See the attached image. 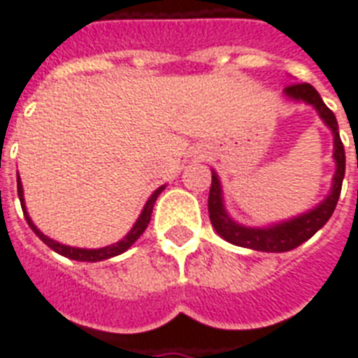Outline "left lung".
I'll return each instance as SVG.
<instances>
[{
    "instance_id": "obj_1",
    "label": "left lung",
    "mask_w": 358,
    "mask_h": 358,
    "mask_svg": "<svg viewBox=\"0 0 358 358\" xmlns=\"http://www.w3.org/2000/svg\"><path fill=\"white\" fill-rule=\"evenodd\" d=\"M284 92L292 99L313 105L318 110V115L322 117L324 122L330 126L331 132H334V159H336L338 169H336V174H334V186H331L330 195L316 209L308 210L307 215H301V217L293 218V220L270 226V228H248V226L234 222L232 218L228 217L224 205H222L220 182H218V176L215 172H213V182H210L209 192V218L210 224L217 230L218 236L234 243V245L255 249V251H266V253L292 251V249L299 248L301 243L310 240L330 220L331 213L338 205L341 184H343V176H345V149H343V143H341V138H339L336 115L326 107L320 94L307 82L289 84Z\"/></svg>"
}]
</instances>
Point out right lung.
Returning <instances> with one entry per match:
<instances>
[{
  "label": "right lung",
  "mask_w": 358,
  "mask_h": 358,
  "mask_svg": "<svg viewBox=\"0 0 358 358\" xmlns=\"http://www.w3.org/2000/svg\"><path fill=\"white\" fill-rule=\"evenodd\" d=\"M164 186H161L159 189H155L153 192V195L149 197V201L145 203V207H143V210H141L140 218L136 220V224H134V228L130 230V232L126 234L124 240L117 241V243H113V245H109V248H101V249H78V248H69V245H61V243H57V241L50 240L48 236H43L38 228H36L34 224H32V220H30V217H28L27 209H24V197H22V184H20V178H17V192H19V199H20V207H22V213H24V218H27L28 226L32 228V232L40 238V240L48 245V248H51L55 253H59V255L63 257H69V259H73V261H86V263H97V261H105V259H110V257H117L120 255V253H124L126 249L132 245L134 241L140 238L141 234L145 232V228H148L149 220H151V213H153V205H155L157 197H159V194L163 192Z\"/></svg>",
  "instance_id": "obj_1"
}]
</instances>
